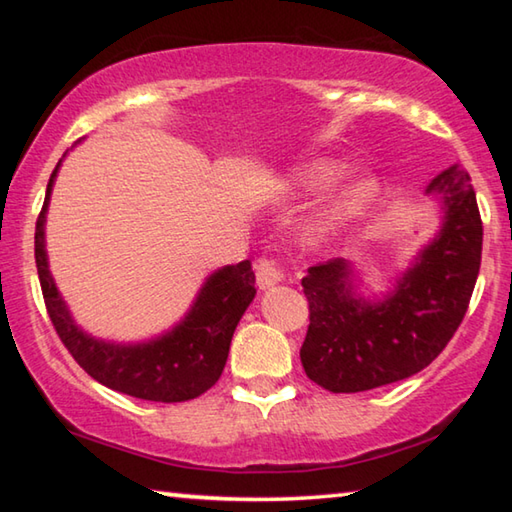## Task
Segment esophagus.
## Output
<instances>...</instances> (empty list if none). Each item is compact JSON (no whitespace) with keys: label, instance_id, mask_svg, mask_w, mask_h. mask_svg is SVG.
<instances>
[{"label":"esophagus","instance_id":"esophagus-1","mask_svg":"<svg viewBox=\"0 0 512 512\" xmlns=\"http://www.w3.org/2000/svg\"><path fill=\"white\" fill-rule=\"evenodd\" d=\"M255 277H257L259 289H271L277 282H282V271L273 259L262 257L255 262Z\"/></svg>","mask_w":512,"mask_h":512}]
</instances>
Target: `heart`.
Segmentation results:
<instances>
[{"label":"heart","mask_w":512,"mask_h":512,"mask_svg":"<svg viewBox=\"0 0 512 512\" xmlns=\"http://www.w3.org/2000/svg\"><path fill=\"white\" fill-rule=\"evenodd\" d=\"M345 176V164L329 160V158H316L309 162L298 164L296 169L289 173V185L293 192L298 194H320L325 189L334 187ZM381 196V180L377 176H361L352 180L350 185L339 189L329 201L320 207L309 223V239L311 241H327L350 225L361 221L372 207L377 205Z\"/></svg>","instance_id":"obj_1"}]
</instances>
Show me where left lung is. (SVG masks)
I'll list each match as a JSON object with an SVG mask.
<instances>
[{
	"label": "left lung",
	"instance_id": "left-lung-1",
	"mask_svg": "<svg viewBox=\"0 0 512 512\" xmlns=\"http://www.w3.org/2000/svg\"><path fill=\"white\" fill-rule=\"evenodd\" d=\"M443 223L386 296L368 300L345 259L302 277L309 329L300 348L307 377L332 393H361L415 375L445 350L470 305L481 266L483 225L461 164L438 173Z\"/></svg>",
	"mask_w": 512,
	"mask_h": 512
}]
</instances>
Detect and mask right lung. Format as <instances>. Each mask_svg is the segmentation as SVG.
I'll list each match as a JSON object with an SVG mask.
<instances>
[{
  "label": "right lung",
  "mask_w": 512,
  "mask_h": 512,
  "mask_svg": "<svg viewBox=\"0 0 512 512\" xmlns=\"http://www.w3.org/2000/svg\"><path fill=\"white\" fill-rule=\"evenodd\" d=\"M65 158V155H63ZM51 173L45 205L36 223V266L47 314L76 363L112 391L149 402H187L219 381L232 334L255 298L250 262L223 266L203 282L185 318L155 339L140 343L103 341L76 325L49 271L45 223L58 169Z\"/></svg>",
  "instance_id": "add662e5"
}]
</instances>
